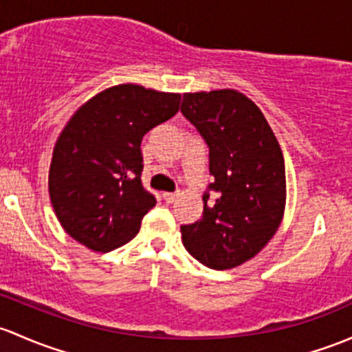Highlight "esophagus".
Instances as JSON below:
<instances>
[{
    "label": "esophagus",
    "mask_w": 352,
    "mask_h": 352,
    "mask_svg": "<svg viewBox=\"0 0 352 352\" xmlns=\"http://www.w3.org/2000/svg\"><path fill=\"white\" fill-rule=\"evenodd\" d=\"M180 195V192H165L164 194V199H165V202H173V201H177V197H179Z\"/></svg>",
    "instance_id": "esophagus-1"
}]
</instances>
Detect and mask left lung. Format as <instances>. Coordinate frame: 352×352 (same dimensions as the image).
I'll return each instance as SVG.
<instances>
[{
  "label": "left lung",
  "instance_id": "1",
  "mask_svg": "<svg viewBox=\"0 0 352 352\" xmlns=\"http://www.w3.org/2000/svg\"><path fill=\"white\" fill-rule=\"evenodd\" d=\"M180 111L209 146L214 177L201 219L180 226L184 246L207 268H234L256 256L282 223V148L260 108L234 89L188 92Z\"/></svg>",
  "mask_w": 352,
  "mask_h": 352
}]
</instances>
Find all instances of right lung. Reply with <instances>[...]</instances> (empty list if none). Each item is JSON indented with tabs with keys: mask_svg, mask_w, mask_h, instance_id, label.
<instances>
[{
	"mask_svg": "<svg viewBox=\"0 0 352 352\" xmlns=\"http://www.w3.org/2000/svg\"><path fill=\"white\" fill-rule=\"evenodd\" d=\"M180 94L136 84L99 92L76 111L54 146L49 194L76 241L106 251L131 241L157 204L142 184V140L175 116Z\"/></svg>",
	"mask_w": 352,
	"mask_h": 352,
	"instance_id": "obj_1",
	"label": "right lung"
}]
</instances>
